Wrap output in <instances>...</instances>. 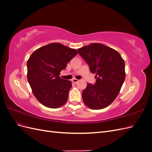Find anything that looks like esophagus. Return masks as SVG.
Returning a JSON list of instances; mask_svg holds the SVG:
<instances>
[{"mask_svg": "<svg viewBox=\"0 0 152 152\" xmlns=\"http://www.w3.org/2000/svg\"><path fill=\"white\" fill-rule=\"evenodd\" d=\"M72 82H73V83H77V82H79V80L77 79H75V78H74V79H72Z\"/></svg>", "mask_w": 152, "mask_h": 152, "instance_id": "obj_1", "label": "esophagus"}]
</instances>
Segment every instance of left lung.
I'll return each mask as SVG.
<instances>
[{
  "label": "left lung",
  "mask_w": 152,
  "mask_h": 152,
  "mask_svg": "<svg viewBox=\"0 0 152 152\" xmlns=\"http://www.w3.org/2000/svg\"><path fill=\"white\" fill-rule=\"evenodd\" d=\"M96 73L94 85L87 84L82 91L84 104L93 110L104 108L115 99L125 80V62L116 50L107 45L93 43L78 49Z\"/></svg>",
  "instance_id": "obj_1"
}]
</instances>
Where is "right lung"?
Instances as JSON below:
<instances>
[{
    "label": "right lung",
    "instance_id": "obj_1",
    "mask_svg": "<svg viewBox=\"0 0 152 152\" xmlns=\"http://www.w3.org/2000/svg\"><path fill=\"white\" fill-rule=\"evenodd\" d=\"M77 53L75 49L51 43L31 54L27 61V79L35 97L45 107L57 108L67 102L72 82L59 75Z\"/></svg>",
    "mask_w": 152,
    "mask_h": 152
}]
</instances>
